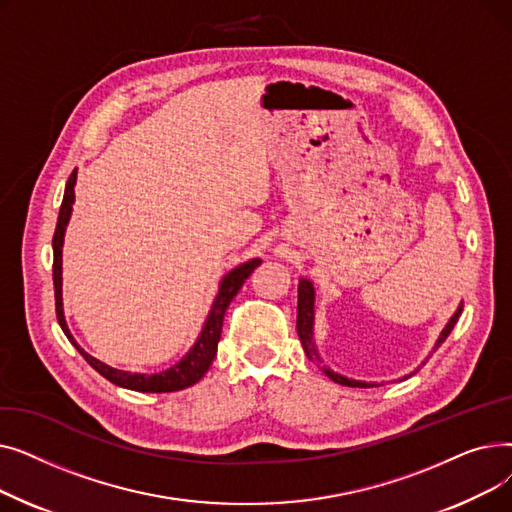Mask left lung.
I'll list each match as a JSON object with an SVG mask.
<instances>
[{"instance_id":"8db88e82","label":"left lung","mask_w":512,"mask_h":512,"mask_svg":"<svg viewBox=\"0 0 512 512\" xmlns=\"http://www.w3.org/2000/svg\"><path fill=\"white\" fill-rule=\"evenodd\" d=\"M313 301H315V290H313V284L309 280H301L299 282V305H297V332H299V338H301V344L305 348V353L309 359H317V353H315V344H313ZM463 313V305L456 309V313L450 317L448 326L444 328V332L440 334L436 346H440L448 334L452 332L454 324L459 321V315ZM326 375L330 380H334L336 384H342V386H348V388H367V386H373V384H365V382H357V380H348L344 378V375H338L330 369H324Z\"/></svg>"}]
</instances>
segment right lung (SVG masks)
Segmentation results:
<instances>
[{"instance_id":"1","label":"right lung","mask_w":512,"mask_h":512,"mask_svg":"<svg viewBox=\"0 0 512 512\" xmlns=\"http://www.w3.org/2000/svg\"><path fill=\"white\" fill-rule=\"evenodd\" d=\"M74 182H76V170L70 174V178L66 182V191H64V199H62V207H60V215H58V226H56V234H53V290H56V315H58L60 328L64 330L68 340L76 346V351L85 357V361L97 373H101L105 380H110L116 386H122V388H128V390H137V392H176V390H182V388L197 384L205 375V371L209 369L215 353H218V342H220V336H222L224 315H226L228 305L236 297V292L240 290V286L245 284V280L253 274L255 267L261 265V259H251L247 263H242V265L234 267L230 274L224 276V280L220 284V292L213 301V307L207 315V321H205V326L201 330L199 340L176 365H172L166 371L153 373V375L114 369L110 365L97 361L89 353H85L83 348H80L76 344V340L72 338V334L66 326V319H64V309H62V245H64V232H66L70 213H72V203H74Z\"/></svg>"}]
</instances>
